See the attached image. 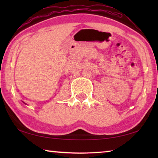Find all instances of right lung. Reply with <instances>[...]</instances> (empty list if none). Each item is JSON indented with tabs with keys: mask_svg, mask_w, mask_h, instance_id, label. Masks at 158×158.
Returning <instances> with one entry per match:
<instances>
[{
	"mask_svg": "<svg viewBox=\"0 0 158 158\" xmlns=\"http://www.w3.org/2000/svg\"><path fill=\"white\" fill-rule=\"evenodd\" d=\"M23 103H24V102H23ZM26 104V103H25Z\"/></svg>",
	"mask_w": 158,
	"mask_h": 158,
	"instance_id": "1",
	"label": "right lung"
}]
</instances>
